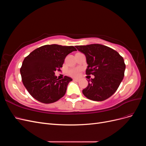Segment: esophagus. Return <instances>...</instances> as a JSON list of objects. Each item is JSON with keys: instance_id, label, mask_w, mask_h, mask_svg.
<instances>
[{"instance_id": "esophagus-1", "label": "esophagus", "mask_w": 146, "mask_h": 146, "mask_svg": "<svg viewBox=\"0 0 146 146\" xmlns=\"http://www.w3.org/2000/svg\"><path fill=\"white\" fill-rule=\"evenodd\" d=\"M73 80L75 81V82H77L80 81V80H79V79H78V78H73Z\"/></svg>"}]
</instances>
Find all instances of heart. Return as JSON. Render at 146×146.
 Segmentation results:
<instances>
[{
    "instance_id": "obj_1",
    "label": "heart",
    "mask_w": 146,
    "mask_h": 146,
    "mask_svg": "<svg viewBox=\"0 0 146 146\" xmlns=\"http://www.w3.org/2000/svg\"><path fill=\"white\" fill-rule=\"evenodd\" d=\"M68 74L69 76H72L74 77H78L79 74H80V69L78 68H72L68 70Z\"/></svg>"
}]
</instances>
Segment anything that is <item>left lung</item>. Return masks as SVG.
I'll return each instance as SVG.
<instances>
[{
  "mask_svg": "<svg viewBox=\"0 0 146 146\" xmlns=\"http://www.w3.org/2000/svg\"><path fill=\"white\" fill-rule=\"evenodd\" d=\"M86 58V75H93L88 80V86L82 91L86 98L94 101H103L110 98L124 77L125 64L122 56L113 48L99 44L76 46Z\"/></svg>",
  "mask_w": 146,
  "mask_h": 146,
  "instance_id": "1",
  "label": "left lung"
}]
</instances>
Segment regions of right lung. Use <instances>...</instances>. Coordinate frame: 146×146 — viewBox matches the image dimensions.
<instances>
[{
    "label": "right lung",
    "instance_id": "obj_1",
    "mask_svg": "<svg viewBox=\"0 0 146 146\" xmlns=\"http://www.w3.org/2000/svg\"><path fill=\"white\" fill-rule=\"evenodd\" d=\"M75 50L74 46L45 45L25 57L20 69L22 81L34 99L43 104H51L64 96L72 79L64 76L58 80L55 72L60 71L66 56Z\"/></svg>",
    "mask_w": 146,
    "mask_h": 146
}]
</instances>
